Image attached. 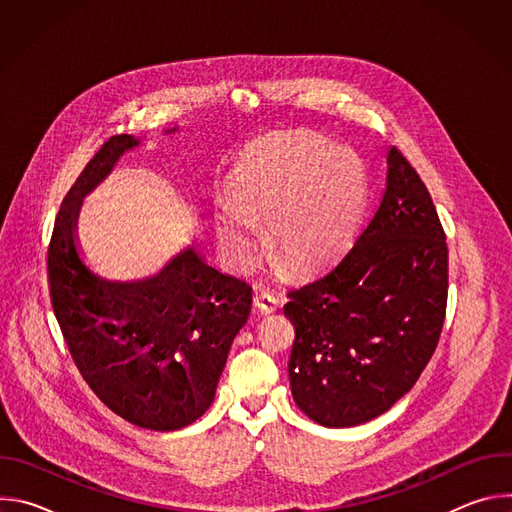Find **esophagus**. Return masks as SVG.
I'll use <instances>...</instances> for the list:
<instances>
[{"instance_id": "esophagus-1", "label": "esophagus", "mask_w": 512, "mask_h": 512, "mask_svg": "<svg viewBox=\"0 0 512 512\" xmlns=\"http://www.w3.org/2000/svg\"><path fill=\"white\" fill-rule=\"evenodd\" d=\"M255 308L261 314H273L275 310L281 308V298L271 294V291H261V294L255 296Z\"/></svg>"}]
</instances>
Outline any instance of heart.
Instances as JSON below:
<instances>
[{"label": "heart", "instance_id": "heart-1", "mask_svg": "<svg viewBox=\"0 0 512 512\" xmlns=\"http://www.w3.org/2000/svg\"><path fill=\"white\" fill-rule=\"evenodd\" d=\"M367 194L369 172L354 150L312 131L271 135L235 170L233 200L218 208V239L247 263L259 245L255 221H267L273 257L304 273L352 243Z\"/></svg>", "mask_w": 512, "mask_h": 512}]
</instances>
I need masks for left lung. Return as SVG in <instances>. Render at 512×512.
Listing matches in <instances>:
<instances>
[{
	"label": "left lung",
	"instance_id": "obj_1",
	"mask_svg": "<svg viewBox=\"0 0 512 512\" xmlns=\"http://www.w3.org/2000/svg\"><path fill=\"white\" fill-rule=\"evenodd\" d=\"M287 298L291 395L312 421L360 425L415 385L446 320L448 243L423 180L397 148L367 227Z\"/></svg>",
	"mask_w": 512,
	"mask_h": 512
}]
</instances>
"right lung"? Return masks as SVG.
<instances>
[{"label":"right lung","instance_id":"1","mask_svg":"<svg viewBox=\"0 0 512 512\" xmlns=\"http://www.w3.org/2000/svg\"><path fill=\"white\" fill-rule=\"evenodd\" d=\"M137 143L127 133L109 137L66 192L48 243V287L68 352L93 393L133 425L174 431L210 407L251 314L253 287L192 249L133 283L99 279L83 265L75 247L81 196Z\"/></svg>","mask_w":512,"mask_h":512}]
</instances>
